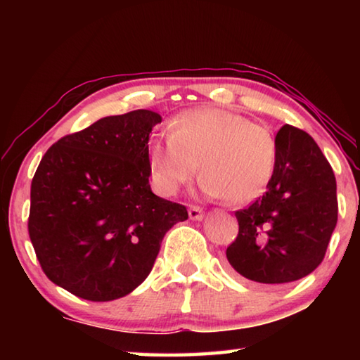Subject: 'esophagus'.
<instances>
[{
  "label": "esophagus",
  "instance_id": "obj_1",
  "mask_svg": "<svg viewBox=\"0 0 360 360\" xmlns=\"http://www.w3.org/2000/svg\"><path fill=\"white\" fill-rule=\"evenodd\" d=\"M188 217L192 221H200V219H203V210L197 205H188Z\"/></svg>",
  "mask_w": 360,
  "mask_h": 360
}]
</instances>
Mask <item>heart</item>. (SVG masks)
Wrapping results in <instances>:
<instances>
[{"instance_id":"heart-1","label":"heart","mask_w":360,"mask_h":360,"mask_svg":"<svg viewBox=\"0 0 360 360\" xmlns=\"http://www.w3.org/2000/svg\"><path fill=\"white\" fill-rule=\"evenodd\" d=\"M276 141L265 127L225 109H191L176 115L169 136L149 146V169L157 191L178 193L198 172L210 197L231 205L252 202L265 192L276 167Z\"/></svg>"}]
</instances>
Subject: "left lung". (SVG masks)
<instances>
[{"label":"left lung","instance_id":"left-lung-1","mask_svg":"<svg viewBox=\"0 0 360 360\" xmlns=\"http://www.w3.org/2000/svg\"><path fill=\"white\" fill-rule=\"evenodd\" d=\"M275 141L266 192L235 212L238 235L225 251L241 276L262 284L292 283L314 271L338 219L337 181L314 139L284 125Z\"/></svg>","mask_w":360,"mask_h":360}]
</instances>
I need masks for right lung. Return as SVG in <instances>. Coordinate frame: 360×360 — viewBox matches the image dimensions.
<instances>
[{
    "label": "right lung",
    "mask_w": 360,
    "mask_h": 360,
    "mask_svg": "<svg viewBox=\"0 0 360 360\" xmlns=\"http://www.w3.org/2000/svg\"><path fill=\"white\" fill-rule=\"evenodd\" d=\"M148 109L109 115L60 138L32 181L28 233L46 276L90 302L138 288L184 205L152 193Z\"/></svg>",
    "instance_id": "obj_1"
}]
</instances>
